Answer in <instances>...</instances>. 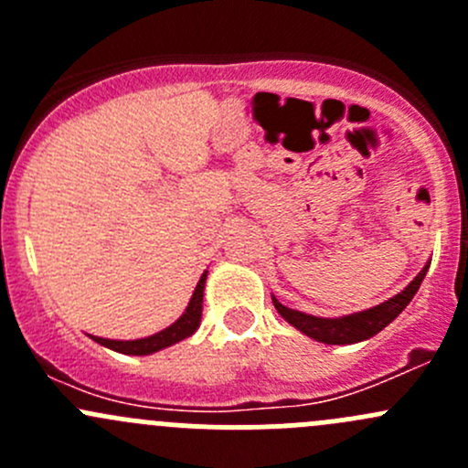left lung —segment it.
Here are the masks:
<instances>
[{
    "instance_id": "1",
    "label": "left lung",
    "mask_w": 468,
    "mask_h": 468,
    "mask_svg": "<svg viewBox=\"0 0 468 468\" xmlns=\"http://www.w3.org/2000/svg\"><path fill=\"white\" fill-rule=\"evenodd\" d=\"M428 267L431 262L423 264L421 271L414 276V281L405 287L403 292H399L391 299L382 301L380 305H374L369 310H362V313L344 314V317H314V314H305L301 310H292L287 305H282L276 296H271L273 308L278 310L282 319L287 324L294 325L296 330H301L308 337L317 339L322 344H356L365 342V339L378 335L382 328H387L400 313L405 310V305L414 299V294L421 287L423 278H426Z\"/></svg>"
}]
</instances>
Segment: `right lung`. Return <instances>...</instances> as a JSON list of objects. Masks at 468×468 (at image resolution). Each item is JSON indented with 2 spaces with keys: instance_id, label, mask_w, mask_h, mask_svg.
I'll list each match as a JSON object with an SVG mask.
<instances>
[{
  "instance_id": "right-lung-1",
  "label": "right lung",
  "mask_w": 468,
  "mask_h": 468,
  "mask_svg": "<svg viewBox=\"0 0 468 468\" xmlns=\"http://www.w3.org/2000/svg\"><path fill=\"white\" fill-rule=\"evenodd\" d=\"M206 278L207 271L201 273L199 282H197L195 292H192V299L187 303L186 313L176 319L172 325H167L160 333L149 335V337L143 339H106V337H94L92 339L101 346L111 348V351L124 353V356H151L155 351H163V348L172 346V344L181 342V339L192 337L197 333L201 324V310H204V290H206Z\"/></svg>"
}]
</instances>
